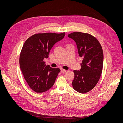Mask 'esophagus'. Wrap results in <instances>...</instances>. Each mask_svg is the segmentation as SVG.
I'll use <instances>...</instances> for the list:
<instances>
[{"label": "esophagus", "instance_id": "1", "mask_svg": "<svg viewBox=\"0 0 123 123\" xmlns=\"http://www.w3.org/2000/svg\"><path fill=\"white\" fill-rule=\"evenodd\" d=\"M66 71V70H65V69H63V68H61V73H64V72H65Z\"/></svg>", "mask_w": 123, "mask_h": 123}]
</instances>
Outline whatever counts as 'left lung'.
<instances>
[{"label":"left lung","instance_id":"8db88e82","mask_svg":"<svg viewBox=\"0 0 123 123\" xmlns=\"http://www.w3.org/2000/svg\"><path fill=\"white\" fill-rule=\"evenodd\" d=\"M68 36L75 42L78 54L83 58L81 69L74 71L73 88L85 93L93 89L99 80L103 66V49L98 40L90 34L74 32Z\"/></svg>","mask_w":123,"mask_h":123}]
</instances>
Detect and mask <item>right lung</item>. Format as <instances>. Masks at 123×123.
I'll use <instances>...</instances> for the list:
<instances>
[{
  "label": "right lung",
  "mask_w": 123,
  "mask_h": 123,
  "mask_svg": "<svg viewBox=\"0 0 123 123\" xmlns=\"http://www.w3.org/2000/svg\"><path fill=\"white\" fill-rule=\"evenodd\" d=\"M65 36V32L37 33L25 42L20 55V68L27 84L35 92H43L53 86L60 69L46 66L44 59L48 58L51 49Z\"/></svg>",
  "instance_id": "1"
}]
</instances>
